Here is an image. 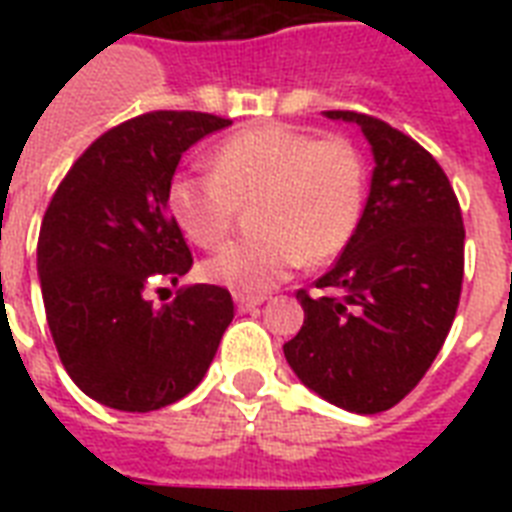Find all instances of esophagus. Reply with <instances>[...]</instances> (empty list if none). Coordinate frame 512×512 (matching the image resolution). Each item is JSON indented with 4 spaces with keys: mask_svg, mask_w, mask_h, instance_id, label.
<instances>
[{
    "mask_svg": "<svg viewBox=\"0 0 512 512\" xmlns=\"http://www.w3.org/2000/svg\"><path fill=\"white\" fill-rule=\"evenodd\" d=\"M265 297H241L236 295V308H239V313H249V311H257L260 305H263Z\"/></svg>",
    "mask_w": 512,
    "mask_h": 512,
    "instance_id": "obj_1",
    "label": "esophagus"
}]
</instances>
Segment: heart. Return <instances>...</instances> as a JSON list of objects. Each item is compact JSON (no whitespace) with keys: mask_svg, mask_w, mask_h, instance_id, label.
I'll use <instances>...</instances> for the list:
<instances>
[{"mask_svg":"<svg viewBox=\"0 0 512 512\" xmlns=\"http://www.w3.org/2000/svg\"><path fill=\"white\" fill-rule=\"evenodd\" d=\"M364 162L348 140H316L289 124H257L223 140L212 172H180L170 212L199 247L231 231L239 204L252 207L257 233L228 241L201 265L204 279L233 295L260 297L308 257L337 255L364 212Z\"/></svg>","mask_w":512,"mask_h":512,"instance_id":"obj_1","label":"heart"}]
</instances>
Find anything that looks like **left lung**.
<instances>
[{"mask_svg": "<svg viewBox=\"0 0 512 512\" xmlns=\"http://www.w3.org/2000/svg\"><path fill=\"white\" fill-rule=\"evenodd\" d=\"M358 124L374 156L364 215L340 260L297 292L305 321L284 345L297 380L353 414L396 406L438 356L462 289L465 228L449 177L409 135L356 111H324Z\"/></svg>", "mask_w": 512, "mask_h": 512, "instance_id": "obj_1", "label": "left lung"}]
</instances>
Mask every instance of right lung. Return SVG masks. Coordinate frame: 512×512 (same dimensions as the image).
<instances>
[{
  "mask_svg": "<svg viewBox=\"0 0 512 512\" xmlns=\"http://www.w3.org/2000/svg\"><path fill=\"white\" fill-rule=\"evenodd\" d=\"M228 119L151 111L100 135L44 212L36 271L58 356L76 388L119 412H154L188 396L233 321L228 289L180 287L154 308L148 287L191 271L170 215L180 156Z\"/></svg>",
  "mask_w": 512,
  "mask_h": 512,
  "instance_id": "right-lung-1",
  "label": "right lung"
}]
</instances>
